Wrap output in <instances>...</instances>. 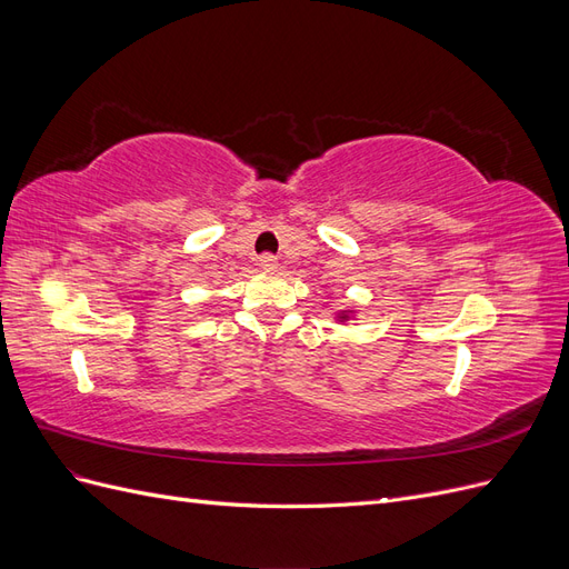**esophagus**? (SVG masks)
I'll return each mask as SVG.
<instances>
[{
    "mask_svg": "<svg viewBox=\"0 0 569 569\" xmlns=\"http://www.w3.org/2000/svg\"><path fill=\"white\" fill-rule=\"evenodd\" d=\"M258 268L266 270V272H274V270H278V258H274L272 253H263L261 258H258Z\"/></svg>",
    "mask_w": 569,
    "mask_h": 569,
    "instance_id": "1",
    "label": "esophagus"
}]
</instances>
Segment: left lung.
Returning a JSON list of instances; mask_svg holds the SVG:
<instances>
[{
  "mask_svg": "<svg viewBox=\"0 0 569 569\" xmlns=\"http://www.w3.org/2000/svg\"><path fill=\"white\" fill-rule=\"evenodd\" d=\"M358 318V313H356V308H339V311H335L332 313V320L335 322H339V325H349L351 320H356Z\"/></svg>",
  "mask_w": 569,
  "mask_h": 569,
  "instance_id": "obj_1",
  "label": "left lung"
}]
</instances>
